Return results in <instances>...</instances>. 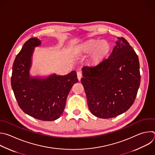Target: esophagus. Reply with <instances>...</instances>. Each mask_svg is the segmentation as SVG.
<instances>
[{
    "label": "esophagus",
    "instance_id": "esophagus-1",
    "mask_svg": "<svg viewBox=\"0 0 155 155\" xmlns=\"http://www.w3.org/2000/svg\"><path fill=\"white\" fill-rule=\"evenodd\" d=\"M77 74L78 80L79 81H80V80H81V77H82V74H81V72H80V71H79V72H77Z\"/></svg>",
    "mask_w": 155,
    "mask_h": 155
}]
</instances>
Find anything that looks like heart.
<instances>
[{"label":"heart","instance_id":"heart-1","mask_svg":"<svg viewBox=\"0 0 155 155\" xmlns=\"http://www.w3.org/2000/svg\"><path fill=\"white\" fill-rule=\"evenodd\" d=\"M111 49V44L106 40L91 39L77 45L76 54L89 55L87 58L88 66L94 67L99 65L108 56Z\"/></svg>","mask_w":155,"mask_h":155}]
</instances>
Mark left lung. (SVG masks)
<instances>
[{"instance_id":"1","label":"left lung","mask_w":155,"mask_h":155,"mask_svg":"<svg viewBox=\"0 0 155 155\" xmlns=\"http://www.w3.org/2000/svg\"><path fill=\"white\" fill-rule=\"evenodd\" d=\"M139 68L134 50L125 38L119 37L108 59L95 67H83L81 82L91 113L108 119L127 111L140 86Z\"/></svg>"}]
</instances>
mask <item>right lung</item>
Here are the masks:
<instances>
[{
    "label": "right lung",
    "instance_id": "add662e5",
    "mask_svg": "<svg viewBox=\"0 0 155 155\" xmlns=\"http://www.w3.org/2000/svg\"><path fill=\"white\" fill-rule=\"evenodd\" d=\"M41 44L38 38H31L24 44L15 60L11 83L25 113L38 120L53 121L63 114L69 92L78 79L75 71L64 75L54 73L32 76L30 71L33 53Z\"/></svg>",
    "mask_w": 155,
    "mask_h": 155
}]
</instances>
